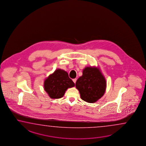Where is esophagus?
<instances>
[{"mask_svg": "<svg viewBox=\"0 0 146 146\" xmlns=\"http://www.w3.org/2000/svg\"><path fill=\"white\" fill-rule=\"evenodd\" d=\"M76 80H77V79H76V78H74V79H73V82H74L75 84V83H76Z\"/></svg>", "mask_w": 146, "mask_h": 146, "instance_id": "esophagus-1", "label": "esophagus"}]
</instances>
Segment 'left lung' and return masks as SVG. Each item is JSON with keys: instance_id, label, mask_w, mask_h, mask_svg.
<instances>
[{"instance_id": "1", "label": "left lung", "mask_w": 146, "mask_h": 146, "mask_svg": "<svg viewBox=\"0 0 146 146\" xmlns=\"http://www.w3.org/2000/svg\"><path fill=\"white\" fill-rule=\"evenodd\" d=\"M106 80L98 68L86 67L83 75L78 78L76 88L80 93V98L88 103H94L104 95Z\"/></svg>"}]
</instances>
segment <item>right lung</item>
I'll return each instance as SVG.
<instances>
[{
	"instance_id": "right-lung-1",
	"label": "right lung",
	"mask_w": 146,
	"mask_h": 146,
	"mask_svg": "<svg viewBox=\"0 0 146 146\" xmlns=\"http://www.w3.org/2000/svg\"><path fill=\"white\" fill-rule=\"evenodd\" d=\"M75 86V84L68 77L66 72L58 68L50 75L44 81V87L50 98H62L68 88Z\"/></svg>"
}]
</instances>
